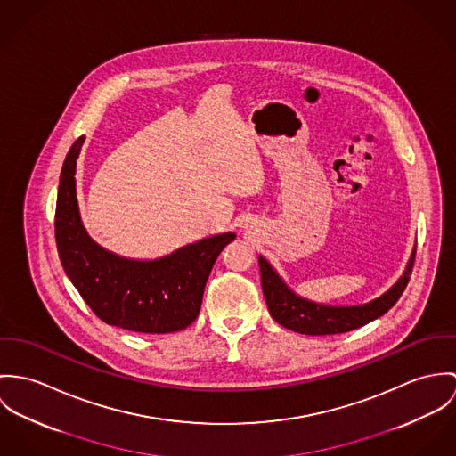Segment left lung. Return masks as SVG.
Segmentation results:
<instances>
[{
    "label": "left lung",
    "instance_id": "8db88e82",
    "mask_svg": "<svg viewBox=\"0 0 456 456\" xmlns=\"http://www.w3.org/2000/svg\"><path fill=\"white\" fill-rule=\"evenodd\" d=\"M414 255L416 245L409 256L403 276L385 294L369 303L356 305H330L304 299L281 280V276L262 255H258L262 292L271 316L285 329L307 336L343 334L383 316L399 301L412 271Z\"/></svg>",
    "mask_w": 456,
    "mask_h": 456
}]
</instances>
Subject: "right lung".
I'll list each match as a JSON object with an SVG mask.
<instances>
[{
  "label": "right lung",
  "instance_id": "obj_1",
  "mask_svg": "<svg viewBox=\"0 0 456 456\" xmlns=\"http://www.w3.org/2000/svg\"><path fill=\"white\" fill-rule=\"evenodd\" d=\"M84 140L64 159L55 204V243L68 278L108 325L143 334L183 330L198 318L211 267L236 234L209 236L153 260L104 250L78 211L75 171Z\"/></svg>",
  "mask_w": 456,
  "mask_h": 456
}]
</instances>
